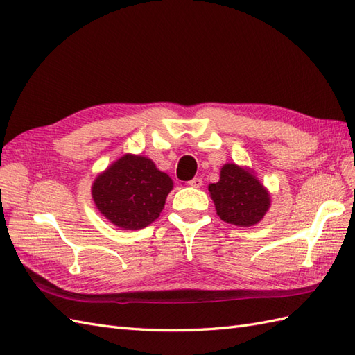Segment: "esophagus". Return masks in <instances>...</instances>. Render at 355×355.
I'll return each instance as SVG.
<instances>
[{
  "label": "esophagus",
  "mask_w": 355,
  "mask_h": 355,
  "mask_svg": "<svg viewBox=\"0 0 355 355\" xmlns=\"http://www.w3.org/2000/svg\"><path fill=\"white\" fill-rule=\"evenodd\" d=\"M189 185H191L193 188H200L202 185H203V180H202V178H194V179H191L188 182Z\"/></svg>",
  "instance_id": "34e87169"
}]
</instances>
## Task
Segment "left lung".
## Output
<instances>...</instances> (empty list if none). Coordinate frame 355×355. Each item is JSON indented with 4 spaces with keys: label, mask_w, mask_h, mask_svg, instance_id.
<instances>
[{
    "label": "left lung",
    "mask_w": 355,
    "mask_h": 355,
    "mask_svg": "<svg viewBox=\"0 0 355 355\" xmlns=\"http://www.w3.org/2000/svg\"><path fill=\"white\" fill-rule=\"evenodd\" d=\"M215 209L223 221L239 227L254 226L270 207V194L252 171L235 164L221 168L220 180L209 185Z\"/></svg>",
    "instance_id": "left-lung-1"
}]
</instances>
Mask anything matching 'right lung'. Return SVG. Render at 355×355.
Wrapping results in <instances>:
<instances>
[{"mask_svg":"<svg viewBox=\"0 0 355 355\" xmlns=\"http://www.w3.org/2000/svg\"><path fill=\"white\" fill-rule=\"evenodd\" d=\"M171 188L170 176L149 158L125 155L96 178L92 194L103 217L123 230H138L159 217Z\"/></svg>","mask_w":355,"mask_h":355,"instance_id":"right-lung-1","label":"right lung"}]
</instances>
